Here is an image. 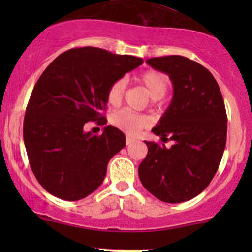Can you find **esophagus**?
Returning a JSON list of instances; mask_svg holds the SVG:
<instances>
[{
  "mask_svg": "<svg viewBox=\"0 0 252 252\" xmlns=\"http://www.w3.org/2000/svg\"><path fill=\"white\" fill-rule=\"evenodd\" d=\"M132 142H134V138L130 137V136H126V146H129V144H131Z\"/></svg>",
  "mask_w": 252,
  "mask_h": 252,
  "instance_id": "obj_1",
  "label": "esophagus"
}]
</instances>
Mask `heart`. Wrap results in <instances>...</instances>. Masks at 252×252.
I'll use <instances>...</instances> for the list:
<instances>
[{"label":"heart","instance_id":"obj_1","mask_svg":"<svg viewBox=\"0 0 252 252\" xmlns=\"http://www.w3.org/2000/svg\"><path fill=\"white\" fill-rule=\"evenodd\" d=\"M140 82L146 88L147 92L153 99H160L166 94L168 89V78L158 71H146L140 76ZM126 83L123 79H118L109 88L108 102L111 105H118L122 102ZM111 122L117 128L123 130L129 135H136L143 128L149 126V118L143 115L135 114L130 110H120L111 116Z\"/></svg>","mask_w":252,"mask_h":252}]
</instances>
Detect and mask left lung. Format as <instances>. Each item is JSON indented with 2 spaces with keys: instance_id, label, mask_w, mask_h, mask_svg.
<instances>
[{
  "instance_id": "1",
  "label": "left lung",
  "mask_w": 252,
  "mask_h": 252,
  "mask_svg": "<svg viewBox=\"0 0 252 252\" xmlns=\"http://www.w3.org/2000/svg\"><path fill=\"white\" fill-rule=\"evenodd\" d=\"M147 63L167 73L174 86L168 109L152 131L170 148L144 143L148 154L138 176L148 192L169 204L187 201L209 186L226 144L227 116L212 73L186 57L152 58Z\"/></svg>"
}]
</instances>
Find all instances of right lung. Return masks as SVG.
<instances>
[{
	"mask_svg": "<svg viewBox=\"0 0 252 252\" xmlns=\"http://www.w3.org/2000/svg\"><path fill=\"white\" fill-rule=\"evenodd\" d=\"M142 63L82 47L63 52L42 72L26 109L24 141L36 180L52 195L76 201L100 186L126 136L112 126L92 135L84 124H105L109 88Z\"/></svg>",
	"mask_w": 252,
	"mask_h": 252,
	"instance_id": "right-lung-1",
	"label": "right lung"
}]
</instances>
